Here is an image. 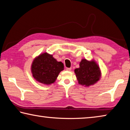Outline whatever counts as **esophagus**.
Wrapping results in <instances>:
<instances>
[{
  "instance_id": "1",
  "label": "esophagus",
  "mask_w": 130,
  "mask_h": 130,
  "mask_svg": "<svg viewBox=\"0 0 130 130\" xmlns=\"http://www.w3.org/2000/svg\"><path fill=\"white\" fill-rule=\"evenodd\" d=\"M67 70H68V71H70V70H72V68H67Z\"/></svg>"
}]
</instances>
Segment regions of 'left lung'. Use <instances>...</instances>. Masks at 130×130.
<instances>
[{
    "mask_svg": "<svg viewBox=\"0 0 130 130\" xmlns=\"http://www.w3.org/2000/svg\"><path fill=\"white\" fill-rule=\"evenodd\" d=\"M76 76L81 85L89 86L96 83L100 79V70L98 65L94 62H89L83 59L80 63V68L74 70Z\"/></svg>",
    "mask_w": 130,
    "mask_h": 130,
    "instance_id": "obj_1",
    "label": "left lung"
}]
</instances>
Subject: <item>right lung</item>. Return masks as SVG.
I'll use <instances>...</instances> for the list:
<instances>
[{
    "mask_svg": "<svg viewBox=\"0 0 130 130\" xmlns=\"http://www.w3.org/2000/svg\"><path fill=\"white\" fill-rule=\"evenodd\" d=\"M64 66L58 62L52 55L45 53L34 60L31 65V72L34 78L45 84H50L56 81Z\"/></svg>",
    "mask_w": 130,
    "mask_h": 130,
    "instance_id": "1",
    "label": "right lung"
}]
</instances>
